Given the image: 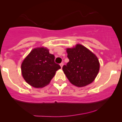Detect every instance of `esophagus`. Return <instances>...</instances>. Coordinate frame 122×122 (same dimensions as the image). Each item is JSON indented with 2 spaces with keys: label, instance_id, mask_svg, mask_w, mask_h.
Returning a JSON list of instances; mask_svg holds the SVG:
<instances>
[{
  "label": "esophagus",
  "instance_id": "1",
  "mask_svg": "<svg viewBox=\"0 0 122 122\" xmlns=\"http://www.w3.org/2000/svg\"><path fill=\"white\" fill-rule=\"evenodd\" d=\"M63 65H64V62H62L61 64H60V66H61V68H62V66H63Z\"/></svg>",
  "mask_w": 122,
  "mask_h": 122
}]
</instances>
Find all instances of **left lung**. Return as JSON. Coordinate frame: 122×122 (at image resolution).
Returning a JSON list of instances; mask_svg holds the SVG:
<instances>
[{
	"label": "left lung",
	"instance_id": "1",
	"mask_svg": "<svg viewBox=\"0 0 122 122\" xmlns=\"http://www.w3.org/2000/svg\"><path fill=\"white\" fill-rule=\"evenodd\" d=\"M67 52L69 62L62 67V70L70 83L79 87L92 83L99 71L97 56L80 44L67 48Z\"/></svg>",
	"mask_w": 122,
	"mask_h": 122
}]
</instances>
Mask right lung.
<instances>
[{"instance_id":"obj_1","label":"right lung","mask_w":122,"mask_h":122,"mask_svg":"<svg viewBox=\"0 0 122 122\" xmlns=\"http://www.w3.org/2000/svg\"><path fill=\"white\" fill-rule=\"evenodd\" d=\"M54 60L55 56L50 54L48 49H34L21 65L22 74L25 80L36 88H41L48 84L56 71L61 68Z\"/></svg>"}]
</instances>
